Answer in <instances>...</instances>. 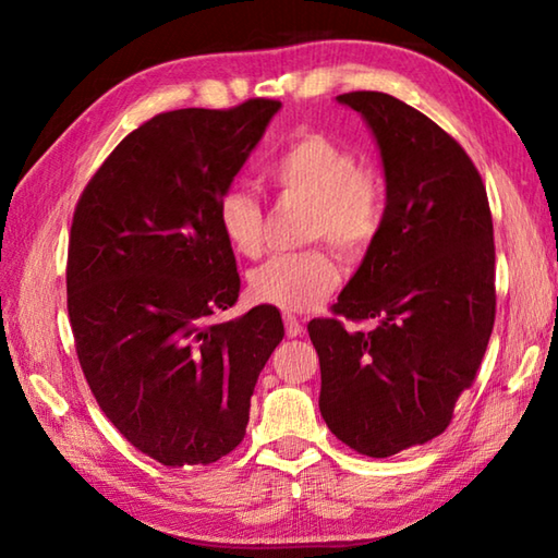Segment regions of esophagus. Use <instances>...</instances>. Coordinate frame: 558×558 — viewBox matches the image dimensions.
I'll list each match as a JSON object with an SVG mask.
<instances>
[{
  "instance_id": "1",
  "label": "esophagus",
  "mask_w": 558,
  "mask_h": 558,
  "mask_svg": "<svg viewBox=\"0 0 558 558\" xmlns=\"http://www.w3.org/2000/svg\"><path fill=\"white\" fill-rule=\"evenodd\" d=\"M282 319H286V332H288V337H300V335H302V323H300V319H298L295 315L288 313Z\"/></svg>"
}]
</instances>
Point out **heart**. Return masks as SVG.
Returning <instances> with one entry per match:
<instances>
[{"label": "heart", "mask_w": 558, "mask_h": 558, "mask_svg": "<svg viewBox=\"0 0 558 558\" xmlns=\"http://www.w3.org/2000/svg\"><path fill=\"white\" fill-rule=\"evenodd\" d=\"M266 177L278 192L313 204L310 241H329L342 256L362 258L379 239L386 214L381 184L332 137L319 132L292 137L270 159ZM216 221L239 256L256 258L263 251V209L245 189L221 196ZM337 286L339 268L325 248L282 253L251 272V295L288 313L317 307Z\"/></svg>", "instance_id": "heart-1"}]
</instances>
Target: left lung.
I'll return each instance as SVG.
<instances>
[{"label": "left lung", "instance_id": "obj_1", "mask_svg": "<svg viewBox=\"0 0 558 558\" xmlns=\"http://www.w3.org/2000/svg\"><path fill=\"white\" fill-rule=\"evenodd\" d=\"M337 102L372 130L386 214L332 310L377 327L349 333L325 317L307 332L327 428L362 456L389 458L448 428L483 362L495 325L493 214L465 149L423 112L376 90Z\"/></svg>", "mask_w": 558, "mask_h": 558}]
</instances>
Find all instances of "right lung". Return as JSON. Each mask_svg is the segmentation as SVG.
<instances>
[{"label": "right lung", "instance_id": "right-lung-1", "mask_svg": "<svg viewBox=\"0 0 558 558\" xmlns=\"http://www.w3.org/2000/svg\"><path fill=\"white\" fill-rule=\"evenodd\" d=\"M278 100L184 108L132 130L90 179L69 241V317L112 426L169 468L209 465L245 436L282 319L235 305L241 278L216 206L266 135Z\"/></svg>", "mask_w": 558, "mask_h": 558}]
</instances>
